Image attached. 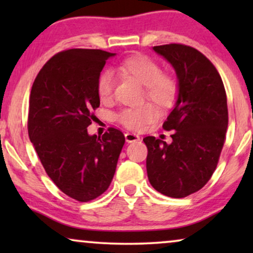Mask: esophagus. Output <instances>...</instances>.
I'll list each match as a JSON object with an SVG mask.
<instances>
[{
  "label": "esophagus",
  "mask_w": 253,
  "mask_h": 253,
  "mask_svg": "<svg viewBox=\"0 0 253 253\" xmlns=\"http://www.w3.org/2000/svg\"><path fill=\"white\" fill-rule=\"evenodd\" d=\"M126 143H134V141H139L140 140V136H138L137 133L126 132Z\"/></svg>",
  "instance_id": "34e87169"
}]
</instances>
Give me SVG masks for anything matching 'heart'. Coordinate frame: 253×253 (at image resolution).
<instances>
[{
  "label": "heart",
  "instance_id": "b5f03b06",
  "mask_svg": "<svg viewBox=\"0 0 253 253\" xmlns=\"http://www.w3.org/2000/svg\"><path fill=\"white\" fill-rule=\"evenodd\" d=\"M120 71L133 78L145 87V95L161 108L174 105L177 96V84L169 75L161 74L159 64L146 55H133L121 62ZM114 79L110 72H102L96 79V93L101 101H108L113 95ZM158 110L151 105L123 109L117 119L129 129H140L157 120Z\"/></svg>",
  "mask_w": 253,
  "mask_h": 253
}]
</instances>
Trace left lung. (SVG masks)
Instances as JSON below:
<instances>
[{
  "mask_svg": "<svg viewBox=\"0 0 253 253\" xmlns=\"http://www.w3.org/2000/svg\"><path fill=\"white\" fill-rule=\"evenodd\" d=\"M153 50L174 68L177 96L162 126L174 131L171 143L144 138L148 181L162 195L183 198L215 170L228 127L227 95L215 67L195 48L170 43Z\"/></svg>",
  "mask_w": 253,
  "mask_h": 253,
  "instance_id": "obj_1",
  "label": "left lung"
}]
</instances>
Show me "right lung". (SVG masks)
<instances>
[{
  "mask_svg": "<svg viewBox=\"0 0 253 253\" xmlns=\"http://www.w3.org/2000/svg\"><path fill=\"white\" fill-rule=\"evenodd\" d=\"M115 53L100 49L61 51L43 65L33 83L29 136L47 175L65 195L89 202L108 189L126 141L109 127L88 134L100 106L96 79Z\"/></svg>",
  "mask_w": 253,
  "mask_h": 253,
  "instance_id": "obj_1",
  "label": "right lung"
}]
</instances>
